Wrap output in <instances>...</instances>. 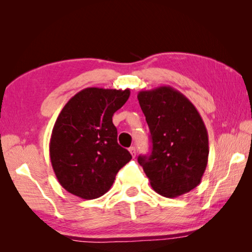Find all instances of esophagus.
<instances>
[{
	"label": "esophagus",
	"instance_id": "esophagus-1",
	"mask_svg": "<svg viewBox=\"0 0 252 252\" xmlns=\"http://www.w3.org/2000/svg\"><path fill=\"white\" fill-rule=\"evenodd\" d=\"M129 151H130V153L132 155V157H134V156H135V147H131V148H129Z\"/></svg>",
	"mask_w": 252,
	"mask_h": 252
}]
</instances>
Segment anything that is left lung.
Segmentation results:
<instances>
[{"label":"left lung","instance_id":"obj_1","mask_svg":"<svg viewBox=\"0 0 252 252\" xmlns=\"http://www.w3.org/2000/svg\"><path fill=\"white\" fill-rule=\"evenodd\" d=\"M138 100L150 129L152 151L138 162L152 189L176 198L200 185L208 164V131L195 106L171 87L140 91Z\"/></svg>","mask_w":252,"mask_h":252}]
</instances>
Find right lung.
<instances>
[{
    "label": "right lung",
    "mask_w": 252,
    "mask_h": 252,
    "mask_svg": "<svg viewBox=\"0 0 252 252\" xmlns=\"http://www.w3.org/2000/svg\"><path fill=\"white\" fill-rule=\"evenodd\" d=\"M130 90L87 88L67 101L54 123L50 159L60 185L85 200L108 192L132 157L119 146L112 117Z\"/></svg>",
    "instance_id": "add662e5"
}]
</instances>
